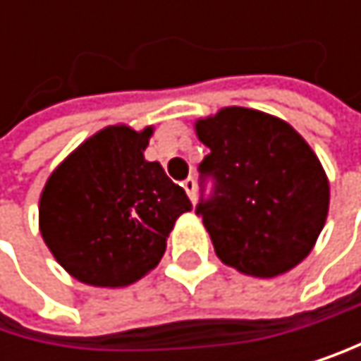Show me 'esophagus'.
I'll return each instance as SVG.
<instances>
[{
  "mask_svg": "<svg viewBox=\"0 0 361 361\" xmlns=\"http://www.w3.org/2000/svg\"><path fill=\"white\" fill-rule=\"evenodd\" d=\"M182 186H184V190L188 192L190 201L195 203V199H197V182H195L192 177H188V179H184V182H182Z\"/></svg>",
  "mask_w": 361,
  "mask_h": 361,
  "instance_id": "1",
  "label": "esophagus"
}]
</instances>
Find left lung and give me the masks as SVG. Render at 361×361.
I'll list each match as a JSON object with an SVG mask.
<instances>
[{"label": "left lung", "instance_id": "8db88e82", "mask_svg": "<svg viewBox=\"0 0 361 361\" xmlns=\"http://www.w3.org/2000/svg\"><path fill=\"white\" fill-rule=\"evenodd\" d=\"M210 154L199 164L203 219L223 264L277 277L312 251L329 212V182L310 145L286 121L249 108H223L195 123Z\"/></svg>", "mask_w": 361, "mask_h": 361}]
</instances>
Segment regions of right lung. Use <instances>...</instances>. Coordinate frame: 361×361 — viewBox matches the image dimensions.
Masks as SVG:
<instances>
[{
  "label": "right lung",
  "mask_w": 361,
  "mask_h": 361,
  "mask_svg": "<svg viewBox=\"0 0 361 361\" xmlns=\"http://www.w3.org/2000/svg\"><path fill=\"white\" fill-rule=\"evenodd\" d=\"M154 128L110 126L84 140L47 179L38 225L75 279L123 288L158 267L175 221L192 210L160 162H147Z\"/></svg>",
  "instance_id": "obj_1"
}]
</instances>
